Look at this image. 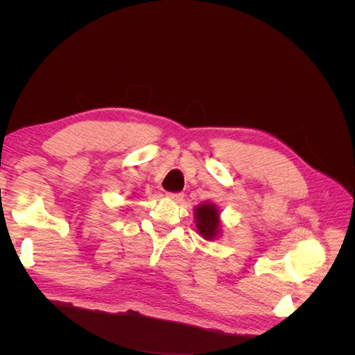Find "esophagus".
I'll use <instances>...</instances> for the list:
<instances>
[{
  "mask_svg": "<svg viewBox=\"0 0 355 355\" xmlns=\"http://www.w3.org/2000/svg\"><path fill=\"white\" fill-rule=\"evenodd\" d=\"M167 198L173 201H182L184 200V194H180V192H170V194H167Z\"/></svg>",
  "mask_w": 355,
  "mask_h": 355,
  "instance_id": "esophagus-1",
  "label": "esophagus"
}]
</instances>
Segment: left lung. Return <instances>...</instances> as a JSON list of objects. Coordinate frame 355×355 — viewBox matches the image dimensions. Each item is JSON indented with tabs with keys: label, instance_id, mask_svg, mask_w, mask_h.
Returning <instances> with one entry per match:
<instances>
[{
	"label": "left lung",
	"instance_id": "obj_1",
	"mask_svg": "<svg viewBox=\"0 0 355 355\" xmlns=\"http://www.w3.org/2000/svg\"><path fill=\"white\" fill-rule=\"evenodd\" d=\"M194 222L197 232L204 240L214 241L220 237V210L214 202L206 201L194 207Z\"/></svg>",
	"mask_w": 355,
	"mask_h": 355
}]
</instances>
